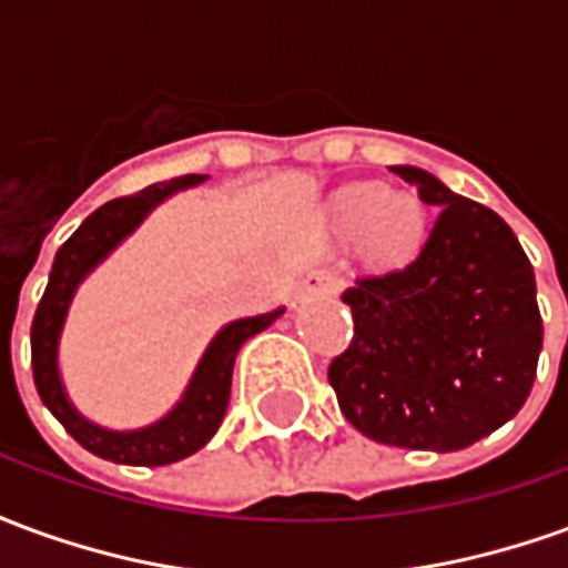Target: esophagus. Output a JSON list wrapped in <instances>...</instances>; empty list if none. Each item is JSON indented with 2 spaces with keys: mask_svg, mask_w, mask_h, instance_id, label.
<instances>
[{
  "mask_svg": "<svg viewBox=\"0 0 568 568\" xmlns=\"http://www.w3.org/2000/svg\"><path fill=\"white\" fill-rule=\"evenodd\" d=\"M301 295H332V292H337V276H334L332 271H313L301 283V288H297Z\"/></svg>",
  "mask_w": 568,
  "mask_h": 568,
  "instance_id": "esophagus-1",
  "label": "esophagus"
}]
</instances>
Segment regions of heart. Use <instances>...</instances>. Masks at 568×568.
Wrapping results in <instances>:
<instances>
[{"label":"heart","mask_w":568,"mask_h":568,"mask_svg":"<svg viewBox=\"0 0 568 568\" xmlns=\"http://www.w3.org/2000/svg\"><path fill=\"white\" fill-rule=\"evenodd\" d=\"M346 219L356 227H374L383 248L405 252L417 243L423 210L414 197L386 200L383 185H362L346 200Z\"/></svg>","instance_id":"obj_1"}]
</instances>
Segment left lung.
Returning <instances> with one entry per match:
<instances>
[{"mask_svg": "<svg viewBox=\"0 0 568 568\" xmlns=\"http://www.w3.org/2000/svg\"><path fill=\"white\" fill-rule=\"evenodd\" d=\"M435 212L426 243L344 292L353 341L328 365L337 405L377 444L463 450L524 407L541 353L536 273L496 212L395 166Z\"/></svg>", "mask_w": 568, "mask_h": 568, "instance_id": "1", "label": "left lung"}]
</instances>
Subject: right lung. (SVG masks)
<instances>
[{
	"label": "right lung",
	"mask_w": 568,
	"mask_h": 568,
	"mask_svg": "<svg viewBox=\"0 0 568 568\" xmlns=\"http://www.w3.org/2000/svg\"><path fill=\"white\" fill-rule=\"evenodd\" d=\"M206 175H182L173 182H158L103 203L100 210L91 212L75 234L69 236L63 246L57 248L54 267L48 276L39 310L32 316V381L42 395L48 410L54 414L72 438L79 440L84 450L103 456L109 463L124 465H170L185 459L191 453H197L206 440L215 435V428L222 426L224 410L231 402V374H234V358L240 346L246 344L252 334L264 332L283 310H273L264 316L252 320H236L224 325L215 334L210 349L200 358L194 377L187 383L185 398L173 407V414H166L161 423H154L140 432H105L100 426H91L88 419L75 414V407L69 405L67 393L60 386L57 374V341L60 328L67 320L69 301L75 295V285L84 280V273L93 271L136 224L149 215L163 197H170L173 191L187 185H197Z\"/></svg>",
	"instance_id": "obj_1"
}]
</instances>
